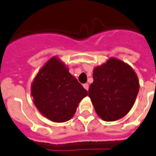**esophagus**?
<instances>
[{"mask_svg": "<svg viewBox=\"0 0 156 156\" xmlns=\"http://www.w3.org/2000/svg\"><path fill=\"white\" fill-rule=\"evenodd\" d=\"M83 87H84L87 90H89V85H88V83H85V84H83Z\"/></svg>", "mask_w": 156, "mask_h": 156, "instance_id": "obj_1", "label": "esophagus"}]
</instances>
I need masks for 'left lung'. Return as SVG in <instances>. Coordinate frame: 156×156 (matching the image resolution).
I'll return each mask as SVG.
<instances>
[{"instance_id":"obj_1","label":"left lung","mask_w":156,"mask_h":156,"mask_svg":"<svg viewBox=\"0 0 156 156\" xmlns=\"http://www.w3.org/2000/svg\"><path fill=\"white\" fill-rule=\"evenodd\" d=\"M89 97L96 113L105 121L119 119L128 113L140 90V83L130 66L116 58L96 67Z\"/></svg>"}]
</instances>
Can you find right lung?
<instances>
[{
    "label": "right lung",
    "instance_id": "right-lung-1",
    "mask_svg": "<svg viewBox=\"0 0 156 156\" xmlns=\"http://www.w3.org/2000/svg\"><path fill=\"white\" fill-rule=\"evenodd\" d=\"M34 102L45 117L56 122L70 119L78 103L88 94L58 60H49L34 78L31 88Z\"/></svg>",
    "mask_w": 156,
    "mask_h": 156
}]
</instances>
